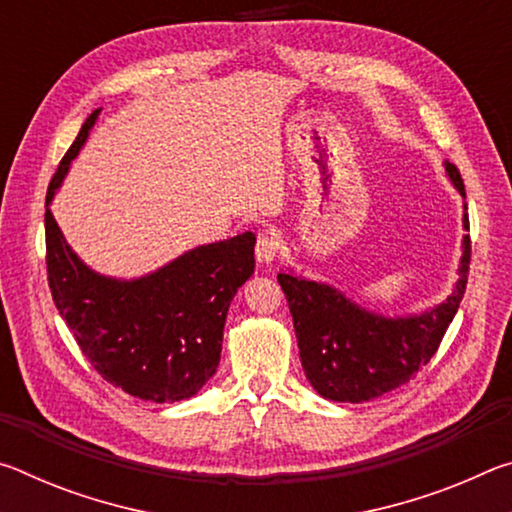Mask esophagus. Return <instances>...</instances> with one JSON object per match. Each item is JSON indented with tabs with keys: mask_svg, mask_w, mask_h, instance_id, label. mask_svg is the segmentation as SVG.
Masks as SVG:
<instances>
[{
	"mask_svg": "<svg viewBox=\"0 0 512 512\" xmlns=\"http://www.w3.org/2000/svg\"><path fill=\"white\" fill-rule=\"evenodd\" d=\"M277 253H280V241H277L273 232H262V235L257 237V246H255L257 262H262V264L273 262Z\"/></svg>",
	"mask_w": 512,
	"mask_h": 512,
	"instance_id": "1",
	"label": "esophagus"
}]
</instances>
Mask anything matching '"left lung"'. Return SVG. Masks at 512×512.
I'll return each instance as SVG.
<instances>
[{
    "instance_id": "8db88e82",
    "label": "left lung",
    "mask_w": 512,
    "mask_h": 512,
    "mask_svg": "<svg viewBox=\"0 0 512 512\" xmlns=\"http://www.w3.org/2000/svg\"><path fill=\"white\" fill-rule=\"evenodd\" d=\"M445 171L465 198L461 173L452 162H445ZM463 228L470 232L467 214ZM470 250V235H465L461 277L447 300L406 318L372 314L329 284L277 275L293 316L302 370L316 393L332 402H370L404 386L427 366L463 300Z\"/></svg>"
}]
</instances>
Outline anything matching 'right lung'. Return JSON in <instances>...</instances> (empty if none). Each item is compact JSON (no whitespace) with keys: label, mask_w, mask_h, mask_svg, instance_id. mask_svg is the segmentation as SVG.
<instances>
[{"label":"right lung","mask_w":512,"mask_h":512,"mask_svg":"<svg viewBox=\"0 0 512 512\" xmlns=\"http://www.w3.org/2000/svg\"><path fill=\"white\" fill-rule=\"evenodd\" d=\"M99 112L85 119L47 189L51 298L92 368L112 386L158 404L187 400L219 368L230 300L255 271V235L198 246L137 280H115L85 266L67 246L49 203Z\"/></svg>","instance_id":"obj_1"}]
</instances>
